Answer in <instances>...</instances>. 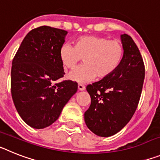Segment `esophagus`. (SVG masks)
Returning <instances> with one entry per match:
<instances>
[{
  "label": "esophagus",
  "mask_w": 160,
  "mask_h": 160,
  "mask_svg": "<svg viewBox=\"0 0 160 160\" xmlns=\"http://www.w3.org/2000/svg\"><path fill=\"white\" fill-rule=\"evenodd\" d=\"M78 88L79 90H84L85 89H86V87H85L84 85L78 84Z\"/></svg>",
  "instance_id": "obj_1"
}]
</instances>
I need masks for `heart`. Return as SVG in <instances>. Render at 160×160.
<instances>
[{
  "mask_svg": "<svg viewBox=\"0 0 160 160\" xmlns=\"http://www.w3.org/2000/svg\"><path fill=\"white\" fill-rule=\"evenodd\" d=\"M123 46L117 40L102 36L86 35L74 41V45L65 43L59 49V59L66 69H73L83 58L84 65L72 70L68 79L87 82L98 77L102 79L112 74L123 57Z\"/></svg>",
  "mask_w": 160,
  "mask_h": 160,
  "instance_id": "b5f03b06",
  "label": "heart"
}]
</instances>
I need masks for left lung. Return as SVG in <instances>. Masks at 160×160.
<instances>
[{
	"mask_svg": "<svg viewBox=\"0 0 160 160\" xmlns=\"http://www.w3.org/2000/svg\"><path fill=\"white\" fill-rule=\"evenodd\" d=\"M123 57L117 70L106 78L88 85L91 103L85 122L101 137L115 135L128 123L138 107L145 77L140 52L129 35H121Z\"/></svg>",
	"mask_w": 160,
	"mask_h": 160,
	"instance_id": "1",
	"label": "left lung"
}]
</instances>
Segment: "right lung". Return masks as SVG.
Returning <instances> with one entry per match:
<instances>
[{"label": "right lung", "instance_id": "add662e5", "mask_svg": "<svg viewBox=\"0 0 160 160\" xmlns=\"http://www.w3.org/2000/svg\"><path fill=\"white\" fill-rule=\"evenodd\" d=\"M68 33L43 25L32 29L22 41L12 62L11 94L18 114L26 124L43 129L58 118L77 92L78 83L63 81L59 49Z\"/></svg>", "mask_w": 160, "mask_h": 160}]
</instances>
